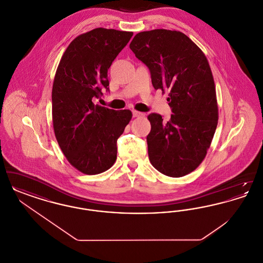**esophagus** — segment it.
<instances>
[{"mask_svg": "<svg viewBox=\"0 0 263 263\" xmlns=\"http://www.w3.org/2000/svg\"><path fill=\"white\" fill-rule=\"evenodd\" d=\"M132 113H133V117H144L145 116V113L140 112L137 110H133Z\"/></svg>", "mask_w": 263, "mask_h": 263, "instance_id": "34e87169", "label": "esophagus"}]
</instances>
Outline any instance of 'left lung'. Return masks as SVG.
<instances>
[{
	"instance_id": "left-lung-1",
	"label": "left lung",
	"mask_w": 263,
	"mask_h": 263,
	"mask_svg": "<svg viewBox=\"0 0 263 263\" xmlns=\"http://www.w3.org/2000/svg\"><path fill=\"white\" fill-rule=\"evenodd\" d=\"M129 46L149 68L155 89H170L171 119L164 122L160 114L148 115L151 163L171 177L188 175L205 159L218 124L216 88L208 60L190 38L177 30L139 32Z\"/></svg>"
}]
</instances>
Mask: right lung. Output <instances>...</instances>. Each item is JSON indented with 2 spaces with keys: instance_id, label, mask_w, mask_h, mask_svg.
<instances>
[{
  "instance_id": "obj_1",
  "label": "right lung",
  "mask_w": 263,
  "mask_h": 263,
  "mask_svg": "<svg viewBox=\"0 0 263 263\" xmlns=\"http://www.w3.org/2000/svg\"><path fill=\"white\" fill-rule=\"evenodd\" d=\"M133 32L98 27L69 44L52 88V120L64 156L79 172L99 175L112 166L117 139L132 118L129 109L95 103L108 89L107 71Z\"/></svg>"
}]
</instances>
